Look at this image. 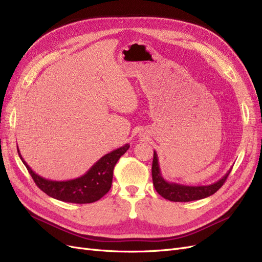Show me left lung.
Segmentation results:
<instances>
[{
	"label": "left lung",
	"instance_id": "left-lung-1",
	"mask_svg": "<svg viewBox=\"0 0 262 262\" xmlns=\"http://www.w3.org/2000/svg\"><path fill=\"white\" fill-rule=\"evenodd\" d=\"M151 171H152L154 186L159 195H161L163 198L167 200L175 202H187L192 200H199L213 195L214 192H216L223 186L227 176L231 173L230 170L220 181L215 182L214 184L208 185V186H186V185L168 183L163 179L161 171H160L158 156L156 151H154L152 170Z\"/></svg>",
	"mask_w": 262,
	"mask_h": 262
}]
</instances>
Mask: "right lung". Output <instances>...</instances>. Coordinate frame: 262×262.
<instances>
[{"label":"right lung","instance_id":"1","mask_svg":"<svg viewBox=\"0 0 262 262\" xmlns=\"http://www.w3.org/2000/svg\"><path fill=\"white\" fill-rule=\"evenodd\" d=\"M128 148L129 145L126 143L125 146L106 154L92 165L86 174L70 181H51L39 176L24 161L18 148L17 151L33 182L48 196L72 204H91L102 198L111 188L114 166Z\"/></svg>","mask_w":262,"mask_h":262}]
</instances>
